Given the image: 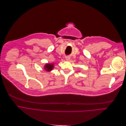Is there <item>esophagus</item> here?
Returning <instances> with one entry per match:
<instances>
[{
	"mask_svg": "<svg viewBox=\"0 0 126 126\" xmlns=\"http://www.w3.org/2000/svg\"><path fill=\"white\" fill-rule=\"evenodd\" d=\"M65 60L67 61H69L70 60V58L69 57H65Z\"/></svg>",
	"mask_w": 126,
	"mask_h": 126,
	"instance_id": "esophagus-1",
	"label": "esophagus"
}]
</instances>
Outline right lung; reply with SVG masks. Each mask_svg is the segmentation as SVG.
Listing matches in <instances>:
<instances>
[{
	"mask_svg": "<svg viewBox=\"0 0 126 126\" xmlns=\"http://www.w3.org/2000/svg\"><path fill=\"white\" fill-rule=\"evenodd\" d=\"M54 67V64L53 63H47L46 64H45L44 66V69L46 71L49 72L52 71Z\"/></svg>",
	"mask_w": 126,
	"mask_h": 126,
	"instance_id": "obj_1",
	"label": "right lung"
}]
</instances>
